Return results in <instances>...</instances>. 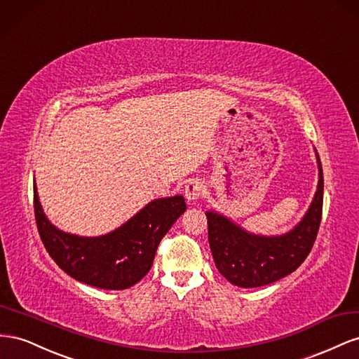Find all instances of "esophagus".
I'll list each match as a JSON object with an SVG mask.
<instances>
[{
	"instance_id": "esophagus-1",
	"label": "esophagus",
	"mask_w": 359,
	"mask_h": 359,
	"mask_svg": "<svg viewBox=\"0 0 359 359\" xmlns=\"http://www.w3.org/2000/svg\"><path fill=\"white\" fill-rule=\"evenodd\" d=\"M204 192H206V185H204L203 180L194 179V180L187 183L185 197H187L188 201L196 203L197 200H200L204 196Z\"/></svg>"
}]
</instances>
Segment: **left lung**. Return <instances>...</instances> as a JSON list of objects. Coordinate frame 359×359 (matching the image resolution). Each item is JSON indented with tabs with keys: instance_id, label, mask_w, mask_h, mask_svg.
Returning a JSON list of instances; mask_svg holds the SVG:
<instances>
[{
	"instance_id": "1",
	"label": "left lung",
	"mask_w": 359,
	"mask_h": 359,
	"mask_svg": "<svg viewBox=\"0 0 359 359\" xmlns=\"http://www.w3.org/2000/svg\"><path fill=\"white\" fill-rule=\"evenodd\" d=\"M319 165V183L305 217L281 236H260L239 227L224 215L206 212L209 245L218 271L231 284L252 289L284 278L302 264L310 254L322 221L323 171Z\"/></svg>"
}]
</instances>
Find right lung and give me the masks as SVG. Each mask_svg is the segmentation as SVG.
<instances>
[{
	"label": "right lung",
	"instance_id": "1",
	"mask_svg": "<svg viewBox=\"0 0 359 359\" xmlns=\"http://www.w3.org/2000/svg\"><path fill=\"white\" fill-rule=\"evenodd\" d=\"M185 210L182 196L158 198L114 231L83 238L49 222L34 183V215L46 251L72 278L105 290H123L137 284L150 271L161 239Z\"/></svg>",
	"mask_w": 359,
	"mask_h": 359
}]
</instances>
